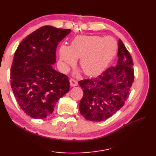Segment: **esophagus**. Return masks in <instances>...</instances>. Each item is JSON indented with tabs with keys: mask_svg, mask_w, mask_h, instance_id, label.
I'll return each mask as SVG.
<instances>
[{
	"mask_svg": "<svg viewBox=\"0 0 156 156\" xmlns=\"http://www.w3.org/2000/svg\"><path fill=\"white\" fill-rule=\"evenodd\" d=\"M69 82H70V85L72 87H75V86L78 85V82L76 80H74V79L71 78Z\"/></svg>",
	"mask_w": 156,
	"mask_h": 156,
	"instance_id": "obj_1",
	"label": "esophagus"
}]
</instances>
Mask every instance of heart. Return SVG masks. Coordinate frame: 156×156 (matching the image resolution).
Returning a JSON list of instances; mask_svg holds the SVG:
<instances>
[{
	"label": "heart",
	"instance_id": "1",
	"mask_svg": "<svg viewBox=\"0 0 156 156\" xmlns=\"http://www.w3.org/2000/svg\"><path fill=\"white\" fill-rule=\"evenodd\" d=\"M115 49V41L112 37L78 36L69 47L63 44L60 47V62L65 69L80 58L79 64L83 72L88 76L95 75L107 67Z\"/></svg>",
	"mask_w": 156,
	"mask_h": 156
}]
</instances>
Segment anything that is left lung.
I'll use <instances>...</instances> for the list:
<instances>
[{
	"label": "left lung",
	"mask_w": 156,
	"mask_h": 156,
	"mask_svg": "<svg viewBox=\"0 0 156 156\" xmlns=\"http://www.w3.org/2000/svg\"><path fill=\"white\" fill-rule=\"evenodd\" d=\"M117 65L96 78L78 82L83 96L79 109L85 119L100 122L125 105L134 80L133 60L122 41L118 40Z\"/></svg>",
	"instance_id": "obj_1"
}]
</instances>
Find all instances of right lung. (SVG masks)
<instances>
[{"label":"right lung","mask_w":156,"mask_h":156,"mask_svg":"<svg viewBox=\"0 0 156 156\" xmlns=\"http://www.w3.org/2000/svg\"><path fill=\"white\" fill-rule=\"evenodd\" d=\"M72 30L44 26L28 35L15 51L11 87L20 109L35 119L51 114L69 90L68 77L54 69L59 42Z\"/></svg>","instance_id":"obj_1"}]
</instances>
